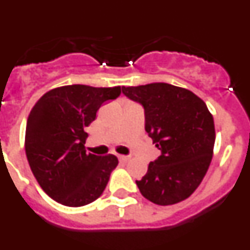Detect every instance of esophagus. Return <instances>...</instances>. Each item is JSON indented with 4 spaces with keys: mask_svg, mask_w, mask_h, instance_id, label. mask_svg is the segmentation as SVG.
Returning <instances> with one entry per match:
<instances>
[{
    "mask_svg": "<svg viewBox=\"0 0 250 250\" xmlns=\"http://www.w3.org/2000/svg\"><path fill=\"white\" fill-rule=\"evenodd\" d=\"M119 160L123 161V163H126V161L130 160V156H126V155H119Z\"/></svg>",
    "mask_w": 250,
    "mask_h": 250,
    "instance_id": "34e87169",
    "label": "esophagus"
}]
</instances>
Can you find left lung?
<instances>
[{
	"instance_id": "1",
	"label": "left lung",
	"mask_w": 250,
	"mask_h": 250,
	"mask_svg": "<svg viewBox=\"0 0 250 250\" xmlns=\"http://www.w3.org/2000/svg\"><path fill=\"white\" fill-rule=\"evenodd\" d=\"M123 94L144 107L145 131L161 151L136 180L141 195L158 205L189 198L213 158L215 129L205 103L189 90L165 83L124 86Z\"/></svg>"
}]
</instances>
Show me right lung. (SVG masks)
I'll list each match as a JSON object with an SVG mask.
<instances>
[{
	"label": "right lung",
	"mask_w": 250,
	"mask_h": 250,
	"mask_svg": "<svg viewBox=\"0 0 250 250\" xmlns=\"http://www.w3.org/2000/svg\"><path fill=\"white\" fill-rule=\"evenodd\" d=\"M120 94V86L68 85L50 90L35 104L26 124V156L37 183L51 199L76 208L104 193L119 161L111 154H87L85 127L104 103Z\"/></svg>",
	"instance_id": "right-lung-1"
}]
</instances>
